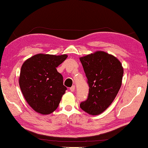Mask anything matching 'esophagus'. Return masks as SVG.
Wrapping results in <instances>:
<instances>
[{
	"mask_svg": "<svg viewBox=\"0 0 148 148\" xmlns=\"http://www.w3.org/2000/svg\"><path fill=\"white\" fill-rule=\"evenodd\" d=\"M70 90L71 91H74V90H75V86H72L71 88H70Z\"/></svg>",
	"mask_w": 148,
	"mask_h": 148,
	"instance_id": "obj_1",
	"label": "esophagus"
}]
</instances>
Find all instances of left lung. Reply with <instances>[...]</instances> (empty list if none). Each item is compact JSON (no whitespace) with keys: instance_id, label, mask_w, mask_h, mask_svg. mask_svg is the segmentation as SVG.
<instances>
[{"instance_id":"1","label":"left lung","mask_w":148,"mask_h":148,"mask_svg":"<svg viewBox=\"0 0 148 148\" xmlns=\"http://www.w3.org/2000/svg\"><path fill=\"white\" fill-rule=\"evenodd\" d=\"M89 84V95L79 107L90 115H99L115 99L122 85L124 69L118 58L103 51L79 57Z\"/></svg>"}]
</instances>
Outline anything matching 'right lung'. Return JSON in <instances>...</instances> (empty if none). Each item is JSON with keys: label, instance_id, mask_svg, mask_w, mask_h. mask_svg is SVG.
<instances>
[{"label": "right lung", "instance_id": "obj_1", "mask_svg": "<svg viewBox=\"0 0 148 148\" xmlns=\"http://www.w3.org/2000/svg\"><path fill=\"white\" fill-rule=\"evenodd\" d=\"M67 57L39 53L23 63L19 77L21 91L28 105L38 113L49 114L57 109L66 88L56 68Z\"/></svg>", "mask_w": 148, "mask_h": 148}]
</instances>
